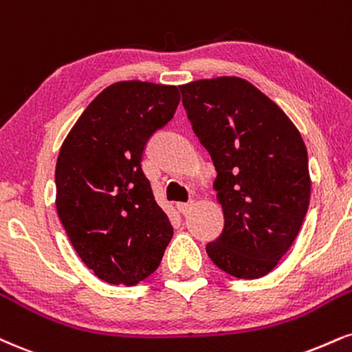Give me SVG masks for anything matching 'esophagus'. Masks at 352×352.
<instances>
[{"label":"esophagus","mask_w":352,"mask_h":352,"mask_svg":"<svg viewBox=\"0 0 352 352\" xmlns=\"http://www.w3.org/2000/svg\"><path fill=\"white\" fill-rule=\"evenodd\" d=\"M192 206H193V201H187V203H177V210L180 211L182 214H187L190 210H192Z\"/></svg>","instance_id":"esophagus-1"}]
</instances>
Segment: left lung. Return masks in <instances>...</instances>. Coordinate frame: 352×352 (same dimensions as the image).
I'll return each instance as SVG.
<instances>
[{"label": "left lung", "instance_id": "1", "mask_svg": "<svg viewBox=\"0 0 352 352\" xmlns=\"http://www.w3.org/2000/svg\"><path fill=\"white\" fill-rule=\"evenodd\" d=\"M180 91L193 133L218 172L224 228L206 252L232 277L259 278L289 251L307 214L311 182L302 135L243 78L198 80Z\"/></svg>", "mask_w": 352, "mask_h": 352}]
</instances>
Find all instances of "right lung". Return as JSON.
<instances>
[{"mask_svg":"<svg viewBox=\"0 0 352 352\" xmlns=\"http://www.w3.org/2000/svg\"><path fill=\"white\" fill-rule=\"evenodd\" d=\"M179 88L109 85L70 129L55 165V206L72 245L101 280L131 287L159 267L173 236L142 170L151 135L172 120Z\"/></svg>","mask_w":352,"mask_h":352,"instance_id":"add662e5","label":"right lung"}]
</instances>
